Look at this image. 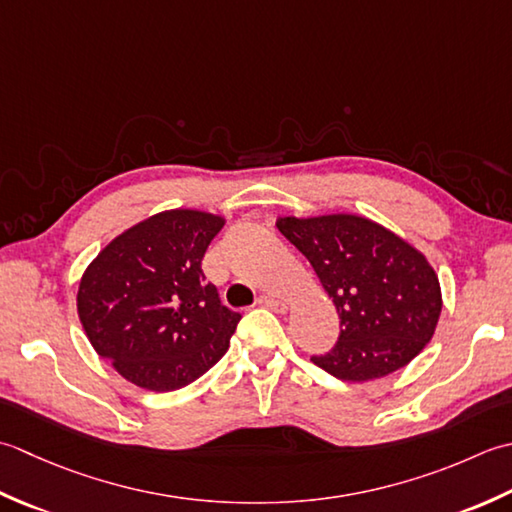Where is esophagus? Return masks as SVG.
Masks as SVG:
<instances>
[{
    "instance_id": "34e87169",
    "label": "esophagus",
    "mask_w": 512,
    "mask_h": 512,
    "mask_svg": "<svg viewBox=\"0 0 512 512\" xmlns=\"http://www.w3.org/2000/svg\"><path fill=\"white\" fill-rule=\"evenodd\" d=\"M258 305H263V307H269V309H274L276 314H283V311L287 309V305H285V300H280V298H276V296H271V294H263L258 298Z\"/></svg>"
}]
</instances>
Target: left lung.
I'll return each mask as SVG.
<instances>
[{
    "instance_id": "obj_1",
    "label": "left lung",
    "mask_w": 512,
    "mask_h": 512,
    "mask_svg": "<svg viewBox=\"0 0 512 512\" xmlns=\"http://www.w3.org/2000/svg\"><path fill=\"white\" fill-rule=\"evenodd\" d=\"M276 227L305 256L333 298L340 336L311 362L338 380L367 382L406 367L442 311L440 283L426 258L362 216L278 218Z\"/></svg>"
}]
</instances>
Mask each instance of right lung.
<instances>
[{
    "label": "right lung",
    "mask_w": 512,
    "mask_h": 512,
    "mask_svg": "<svg viewBox=\"0 0 512 512\" xmlns=\"http://www.w3.org/2000/svg\"><path fill=\"white\" fill-rule=\"evenodd\" d=\"M221 227L207 212H161L114 238L83 274L77 309L86 336L137 387L181 389L225 356L241 314L201 269Z\"/></svg>",
    "instance_id": "obj_1"
}]
</instances>
